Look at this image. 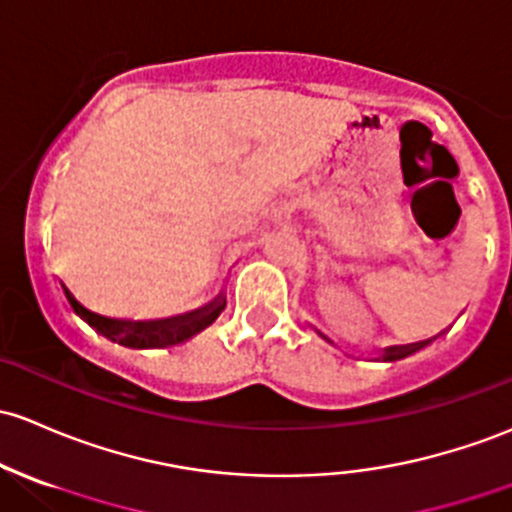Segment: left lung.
Segmentation results:
<instances>
[{"label":"left lung","mask_w":512,"mask_h":512,"mask_svg":"<svg viewBox=\"0 0 512 512\" xmlns=\"http://www.w3.org/2000/svg\"><path fill=\"white\" fill-rule=\"evenodd\" d=\"M317 332H320V329H317ZM322 334V332H320ZM324 339H327V342H332V339L327 337V334H322ZM430 342H434V337L432 339H425V342H415V344H403V346H386V349H383V354L378 356V359L381 361H398V359H405V356H410V354H415V351H420V349H425L427 344ZM334 344V342H332Z\"/></svg>","instance_id":"obj_1"}]
</instances>
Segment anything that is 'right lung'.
Returning <instances> with one entry per match:
<instances>
[{
    "mask_svg": "<svg viewBox=\"0 0 512 512\" xmlns=\"http://www.w3.org/2000/svg\"><path fill=\"white\" fill-rule=\"evenodd\" d=\"M65 295H68L70 305L90 327L104 334L112 342L129 346V349H168V346H178L188 339L200 334L210 324L222 315L227 298L219 293L217 298L207 305L197 307V310L183 312V315L166 317V320H117V317H104L97 312L87 310L82 302L70 293L68 285H63Z\"/></svg>",
    "mask_w": 512,
    "mask_h": 512,
    "instance_id": "right-lung-1",
    "label": "right lung"
}]
</instances>
